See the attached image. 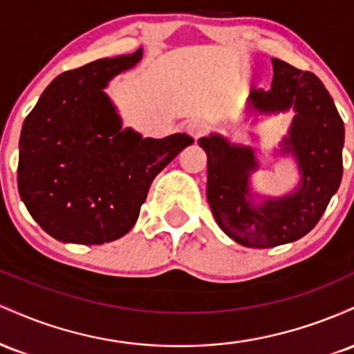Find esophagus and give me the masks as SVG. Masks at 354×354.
<instances>
[{
	"instance_id": "34e87169",
	"label": "esophagus",
	"mask_w": 354,
	"mask_h": 354,
	"mask_svg": "<svg viewBox=\"0 0 354 354\" xmlns=\"http://www.w3.org/2000/svg\"><path fill=\"white\" fill-rule=\"evenodd\" d=\"M208 131V124L205 123V121L201 120H193L189 121L188 124H186V133L193 138V140H198V138H201L205 133Z\"/></svg>"
}]
</instances>
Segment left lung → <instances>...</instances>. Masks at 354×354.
Here are the masks:
<instances>
[{
  "mask_svg": "<svg viewBox=\"0 0 354 354\" xmlns=\"http://www.w3.org/2000/svg\"><path fill=\"white\" fill-rule=\"evenodd\" d=\"M271 88L251 89L248 116L295 111L273 156L291 158L299 181L290 193L265 196L251 186L259 163L251 146L219 133L200 138L208 156V198L218 226L246 248L293 243L315 228L343 176L344 124L330 93L313 73L273 58Z\"/></svg>",
  "mask_w": 354,
  "mask_h": 354,
  "instance_id": "obj_1",
  "label": "left lung"
}]
</instances>
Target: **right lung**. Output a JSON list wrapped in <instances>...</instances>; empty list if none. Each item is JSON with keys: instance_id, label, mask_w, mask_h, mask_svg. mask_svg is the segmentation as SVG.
<instances>
[{"instance_id": "right-lung-1", "label": "right lung", "mask_w": 354, "mask_h": 354, "mask_svg": "<svg viewBox=\"0 0 354 354\" xmlns=\"http://www.w3.org/2000/svg\"><path fill=\"white\" fill-rule=\"evenodd\" d=\"M141 58L143 48L63 73L24 120L19 196L58 241L103 245L124 236L156 174L193 145L185 133L154 140L123 128L104 89Z\"/></svg>"}]
</instances>
